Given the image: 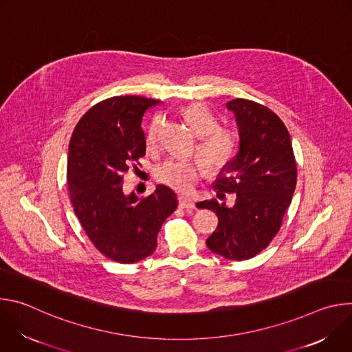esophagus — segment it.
Wrapping results in <instances>:
<instances>
[{
    "label": "esophagus",
    "mask_w": 352,
    "mask_h": 352,
    "mask_svg": "<svg viewBox=\"0 0 352 352\" xmlns=\"http://www.w3.org/2000/svg\"><path fill=\"white\" fill-rule=\"evenodd\" d=\"M178 206L181 208V209H186V210H193V209H196V206H195V204H193V200H190V199H188V197H178Z\"/></svg>",
    "instance_id": "1"
}]
</instances>
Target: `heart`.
Returning a JSON list of instances; mask_svg holds the SVG:
<instances>
[{
	"label": "heart",
	"mask_w": 352,
	"mask_h": 352,
	"mask_svg": "<svg viewBox=\"0 0 352 352\" xmlns=\"http://www.w3.org/2000/svg\"><path fill=\"white\" fill-rule=\"evenodd\" d=\"M182 116L199 135L196 150L206 168L217 171L226 167L236 153L238 140L235 133L231 129L219 126V121L213 113L200 103L186 106L182 110ZM162 125L163 121L157 117L148 126L146 133V147L148 150L157 147ZM200 174H202V164L197 160L171 159L157 168L156 178L160 184L185 193L193 188Z\"/></svg>",
	"instance_id": "heart-1"
}]
</instances>
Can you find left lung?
Segmentation results:
<instances>
[{"label": "left lung", "mask_w": 352, "mask_h": 352, "mask_svg": "<svg viewBox=\"0 0 352 352\" xmlns=\"http://www.w3.org/2000/svg\"><path fill=\"white\" fill-rule=\"evenodd\" d=\"M239 132L236 156L221 170L213 189L220 197L235 193L228 208L216 199L196 206L219 217L216 231L206 239L212 252L228 261L256 256L277 235L296 185V163L284 122L252 100L227 103Z\"/></svg>", "instance_id": "1"}]
</instances>
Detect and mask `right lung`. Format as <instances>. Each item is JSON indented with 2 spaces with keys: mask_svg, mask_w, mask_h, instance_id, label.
I'll use <instances>...</instances> for the list:
<instances>
[{
  "mask_svg": "<svg viewBox=\"0 0 352 352\" xmlns=\"http://www.w3.org/2000/svg\"><path fill=\"white\" fill-rule=\"evenodd\" d=\"M156 98L116 96L93 106L76 124L68 148L71 204L86 235L111 261L136 263L152 255L177 195L166 185L146 197L126 196L122 178L146 155L142 118Z\"/></svg>",
  "mask_w": 352,
  "mask_h": 352,
  "instance_id": "1",
  "label": "right lung"
}]
</instances>
